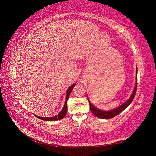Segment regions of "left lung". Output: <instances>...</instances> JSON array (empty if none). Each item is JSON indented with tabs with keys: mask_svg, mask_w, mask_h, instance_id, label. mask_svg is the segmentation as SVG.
<instances>
[{
	"mask_svg": "<svg viewBox=\"0 0 156 156\" xmlns=\"http://www.w3.org/2000/svg\"><path fill=\"white\" fill-rule=\"evenodd\" d=\"M137 68H136V83H135V87L131 95L130 98L126 101L123 104H122L120 105L119 107L116 108V109H112L111 111H102L98 109L96 106H95L93 104L90 102L89 101V98L87 96V98L89 101V106H90V111L92 113L96 116L97 118H101V119H110L112 118L116 115H118L120 113H121L123 110H125L127 107L129 106V105L132 103V102L133 100L134 96L136 95V92L137 90Z\"/></svg>",
	"mask_w": 156,
	"mask_h": 156,
	"instance_id": "left-lung-1",
	"label": "left lung"
}]
</instances>
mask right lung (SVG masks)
I'll return each instance as SVG.
<instances>
[{
  "instance_id": "obj_1",
  "label": "right lung",
  "mask_w": 156,
  "mask_h": 156,
  "mask_svg": "<svg viewBox=\"0 0 156 156\" xmlns=\"http://www.w3.org/2000/svg\"><path fill=\"white\" fill-rule=\"evenodd\" d=\"M76 84L74 83L73 85H71L68 89H67V93H66V101H65V104L64 105V107L62 108V109L61 110V111L59 112V113L53 117H49V118H45V117H40L37 115H35L37 118L38 119H41L43 120H47V121H52V120H58L60 119H62L65 117V116L67 115V101L68 99L69 98V97L71 94V92L72 91V90L74 88Z\"/></svg>"
}]
</instances>
